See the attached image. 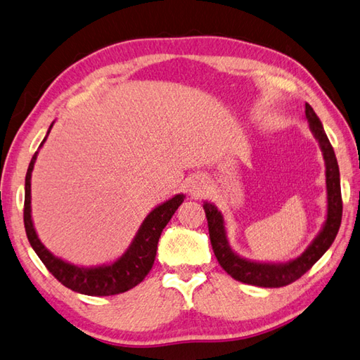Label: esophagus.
<instances>
[{
  "label": "esophagus",
  "mask_w": 360,
  "mask_h": 360,
  "mask_svg": "<svg viewBox=\"0 0 360 360\" xmlns=\"http://www.w3.org/2000/svg\"><path fill=\"white\" fill-rule=\"evenodd\" d=\"M186 188L189 191V194L193 197H202L205 194V188H206V183L203 179L200 177H193L189 179L186 183Z\"/></svg>",
  "instance_id": "34e87169"
}]
</instances>
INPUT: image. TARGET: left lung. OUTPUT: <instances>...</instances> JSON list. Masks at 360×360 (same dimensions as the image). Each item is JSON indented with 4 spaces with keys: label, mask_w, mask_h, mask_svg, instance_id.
<instances>
[{
    "label": "left lung",
    "mask_w": 360,
    "mask_h": 360,
    "mask_svg": "<svg viewBox=\"0 0 360 360\" xmlns=\"http://www.w3.org/2000/svg\"><path fill=\"white\" fill-rule=\"evenodd\" d=\"M305 117L309 123V131L321 146L325 160V177H326V219L322 229L313 238V242L295 259L288 262H255L238 255L229 245L225 219L217 210V206L211 202H203V210L206 212L207 228H210V238L215 257L220 266L236 281L263 286V288H281L290 285L302 277L314 263L328 251L334 238L338 236L342 221V195H340V172L336 154L331 143L326 137L322 122L316 115L314 109L305 103Z\"/></svg>",
    "instance_id": "left-lung-1"
}]
</instances>
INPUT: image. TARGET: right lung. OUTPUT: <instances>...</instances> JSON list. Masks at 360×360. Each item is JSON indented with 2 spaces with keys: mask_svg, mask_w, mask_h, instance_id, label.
<instances>
[{
  "mask_svg": "<svg viewBox=\"0 0 360 360\" xmlns=\"http://www.w3.org/2000/svg\"><path fill=\"white\" fill-rule=\"evenodd\" d=\"M53 123L47 129L44 140L41 141V148L47 140ZM38 150L32 157L27 174L26 183H24V228L29 238L30 246L41 260L49 273L61 282L66 288L77 291L86 295H114L124 291H129L134 286H137L143 278L148 276L154 265L158 238L162 236L163 228L171 220L174 212L179 210V206L185 200V195L177 194L165 203L155 206L150 211L146 219L143 220L141 226L135 234L134 240L129 248L120 255V257L110 263H103L97 266H79L63 260L57 255H53L38 238V234L32 220V206H30V179L34 165L37 162Z\"/></svg>",
  "mask_w": 360,
  "mask_h": 360,
  "instance_id": "add662e5",
  "label": "right lung"
}]
</instances>
